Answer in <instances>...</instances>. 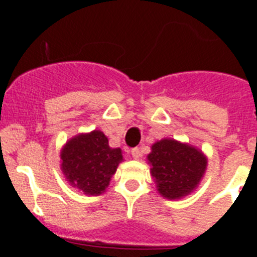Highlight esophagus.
Segmentation results:
<instances>
[{
	"instance_id": "34e87169",
	"label": "esophagus",
	"mask_w": 257,
	"mask_h": 257,
	"mask_svg": "<svg viewBox=\"0 0 257 257\" xmlns=\"http://www.w3.org/2000/svg\"><path fill=\"white\" fill-rule=\"evenodd\" d=\"M131 156H133L134 160H139L140 156H142V152H140L139 148H134L133 151H131Z\"/></svg>"
}]
</instances>
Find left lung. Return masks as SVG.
I'll return each mask as SVG.
<instances>
[{
  "instance_id": "left-lung-1",
  "label": "left lung",
  "mask_w": 257,
  "mask_h": 257,
  "mask_svg": "<svg viewBox=\"0 0 257 257\" xmlns=\"http://www.w3.org/2000/svg\"><path fill=\"white\" fill-rule=\"evenodd\" d=\"M157 192L166 199H181L198 188L207 170V157L189 143L165 138L147 156Z\"/></svg>"
}]
</instances>
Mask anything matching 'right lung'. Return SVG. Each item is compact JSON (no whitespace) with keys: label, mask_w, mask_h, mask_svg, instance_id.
<instances>
[{"label":"right lung","mask_w":257,"mask_h":257,"mask_svg":"<svg viewBox=\"0 0 257 257\" xmlns=\"http://www.w3.org/2000/svg\"><path fill=\"white\" fill-rule=\"evenodd\" d=\"M122 161L121 148L109 147L108 138L100 130L70 138L60 151V169L65 180L86 196L105 192Z\"/></svg>","instance_id":"obj_1"}]
</instances>
